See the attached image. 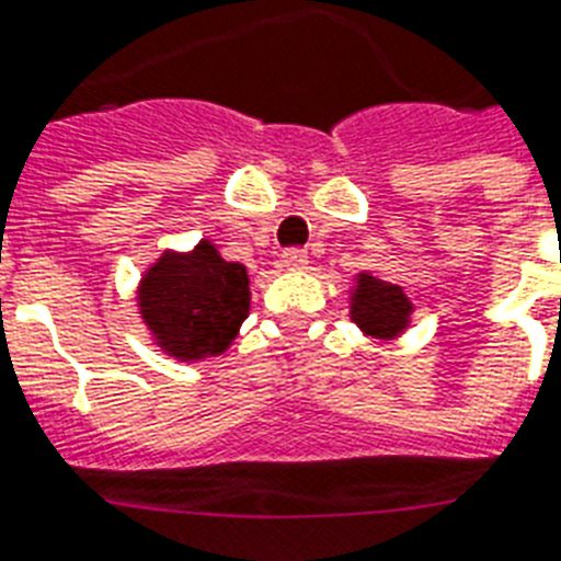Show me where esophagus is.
<instances>
[{"mask_svg": "<svg viewBox=\"0 0 561 561\" xmlns=\"http://www.w3.org/2000/svg\"><path fill=\"white\" fill-rule=\"evenodd\" d=\"M280 263H284L286 268H293V272H304L309 263V257L304 249H286L284 257H280Z\"/></svg>", "mask_w": 561, "mask_h": 561, "instance_id": "1", "label": "esophagus"}]
</instances>
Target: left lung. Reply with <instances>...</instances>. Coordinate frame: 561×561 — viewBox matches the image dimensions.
<instances>
[{
  "instance_id": "1",
  "label": "left lung",
  "mask_w": 561,
  "mask_h": 561,
  "mask_svg": "<svg viewBox=\"0 0 561 561\" xmlns=\"http://www.w3.org/2000/svg\"><path fill=\"white\" fill-rule=\"evenodd\" d=\"M414 304L408 301L402 286L379 280L370 272L356 277L351 293V321L370 339H397L411 321Z\"/></svg>"
}]
</instances>
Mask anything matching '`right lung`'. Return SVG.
Returning <instances> with one entry per match:
<instances>
[{"mask_svg": "<svg viewBox=\"0 0 561 561\" xmlns=\"http://www.w3.org/2000/svg\"><path fill=\"white\" fill-rule=\"evenodd\" d=\"M249 275L210 240L194 252H164L138 286V307L153 342L179 362L228 351L249 316Z\"/></svg>", "mask_w": 561, "mask_h": 561, "instance_id": "add662e5", "label": "right lung"}]
</instances>
